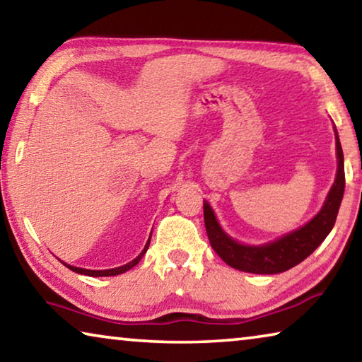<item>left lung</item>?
<instances>
[{"label": "left lung", "instance_id": "obj_1", "mask_svg": "<svg viewBox=\"0 0 362 362\" xmlns=\"http://www.w3.org/2000/svg\"><path fill=\"white\" fill-rule=\"evenodd\" d=\"M335 131L337 146V175L332 188L326 198L322 209L303 225L302 228L289 233L279 240L263 244V246H244L226 235L220 228L209 203L204 201V225L207 238L212 249L226 265L240 269V272L255 274H276L298 265L306 257L315 252V249L326 240V236L334 228L337 214L345 192V168H343V151Z\"/></svg>", "mask_w": 362, "mask_h": 362}]
</instances>
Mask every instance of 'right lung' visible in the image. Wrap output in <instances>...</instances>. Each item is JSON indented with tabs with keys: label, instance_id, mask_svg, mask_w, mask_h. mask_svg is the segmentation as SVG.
<instances>
[{
	"label": "right lung",
	"instance_id": "add662e5",
	"mask_svg": "<svg viewBox=\"0 0 362 362\" xmlns=\"http://www.w3.org/2000/svg\"><path fill=\"white\" fill-rule=\"evenodd\" d=\"M148 246H150V240H148V243L145 244V247H144L142 252H140L139 257H136V259H134L132 262L126 263V265L118 267V268H112V269H84V268H78V267L66 265V263H64V265H65L66 268H70L71 272L79 273V274H86V276H116V274H121V273L127 272V269H131L132 267H136L137 263L140 262V259H142V257H144V254L146 252V249H148Z\"/></svg>",
	"mask_w": 362,
	"mask_h": 362
}]
</instances>
